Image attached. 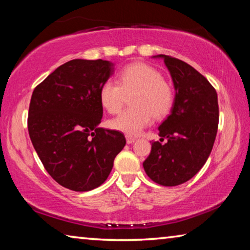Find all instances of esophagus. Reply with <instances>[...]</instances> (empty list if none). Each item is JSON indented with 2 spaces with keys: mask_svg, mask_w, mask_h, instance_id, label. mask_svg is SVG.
Masks as SVG:
<instances>
[{
  "mask_svg": "<svg viewBox=\"0 0 250 250\" xmlns=\"http://www.w3.org/2000/svg\"><path fill=\"white\" fill-rule=\"evenodd\" d=\"M135 141V139L133 137H130V135H126V143L128 145H131V143H133Z\"/></svg>",
  "mask_w": 250,
  "mask_h": 250,
  "instance_id": "34e87169",
  "label": "esophagus"
}]
</instances>
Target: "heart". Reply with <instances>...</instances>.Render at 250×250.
<instances>
[{
	"mask_svg": "<svg viewBox=\"0 0 250 250\" xmlns=\"http://www.w3.org/2000/svg\"><path fill=\"white\" fill-rule=\"evenodd\" d=\"M132 107L125 109L110 121L112 129L128 135H137L152 122L167 116L174 104V90L164 80L161 71L146 62H132L119 74V83L108 79L103 83L99 99L110 115L120 111L126 96Z\"/></svg>",
	"mask_w": 250,
	"mask_h": 250,
	"instance_id": "1",
	"label": "heart"
}]
</instances>
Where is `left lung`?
Wrapping results in <instances>:
<instances>
[{"label":"left lung","mask_w":250,"mask_h":250,"mask_svg":"<svg viewBox=\"0 0 250 250\" xmlns=\"http://www.w3.org/2000/svg\"><path fill=\"white\" fill-rule=\"evenodd\" d=\"M156 57L164 59L170 71L175 98L171 113L159 126L160 141L152 142L143 167L155 183L176 186L201 170L213 149L219 119L217 94L191 65L167 55Z\"/></svg>","instance_id":"8db88e82"}]
</instances>
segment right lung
Wrapping results in <instances>:
<instances>
[{
	"label": "right lung",
	"mask_w": 250,
	"mask_h": 250,
	"mask_svg": "<svg viewBox=\"0 0 250 250\" xmlns=\"http://www.w3.org/2000/svg\"><path fill=\"white\" fill-rule=\"evenodd\" d=\"M112 73L108 61L73 59L33 91L29 138L48 174L71 191L103 184L125 146L124 133L98 128L104 113L99 91Z\"/></svg>",
	"instance_id": "add662e5"
}]
</instances>
